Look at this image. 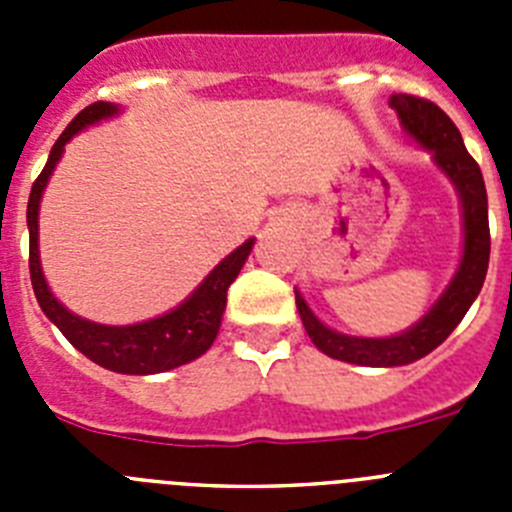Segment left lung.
<instances>
[{"instance_id":"obj_1","label":"left lung","mask_w":512,"mask_h":512,"mask_svg":"<svg viewBox=\"0 0 512 512\" xmlns=\"http://www.w3.org/2000/svg\"><path fill=\"white\" fill-rule=\"evenodd\" d=\"M390 104L400 117L402 133L415 140L459 194L461 205V259L454 277L446 284L443 295L431 305L418 323L402 333L384 338L348 336L328 328L310 310L300 289L295 287V302L300 310L307 336L325 356L359 366H405L428 356L451 336V330L467 315L479 289L485 284L490 264V223H487V189L477 161L464 148L459 128L451 117L428 99L410 94H392Z\"/></svg>"}]
</instances>
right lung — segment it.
<instances>
[{
	"instance_id": "1",
	"label": "right lung",
	"mask_w": 512,
	"mask_h": 512,
	"mask_svg": "<svg viewBox=\"0 0 512 512\" xmlns=\"http://www.w3.org/2000/svg\"><path fill=\"white\" fill-rule=\"evenodd\" d=\"M122 112V107L112 102H97L89 104L87 110H81L79 115L71 120V125L61 133L56 140V146L51 148L48 164L40 171L35 179L30 200H27V230H30V279H33L35 297H38L40 310L45 312V318L51 320L63 336L69 338L74 348H79L81 354L92 359L94 364L110 369L117 374H161L176 369V366L189 364V361L200 359L207 348L215 343L217 330L223 323L225 302H228V287L235 282V277L241 274L243 264H246L248 253H251L253 241L248 238L243 246L228 253L215 269L194 287L192 295L184 297L174 310L158 315V318L143 320V323L133 325H102L94 320L74 315L66 305L58 302L53 295L48 282H45L43 266H40V246H38V215H40V200L43 192L51 182L53 171H56L58 161H61L66 143L81 130H87L89 125H99L102 120H110Z\"/></svg>"
}]
</instances>
